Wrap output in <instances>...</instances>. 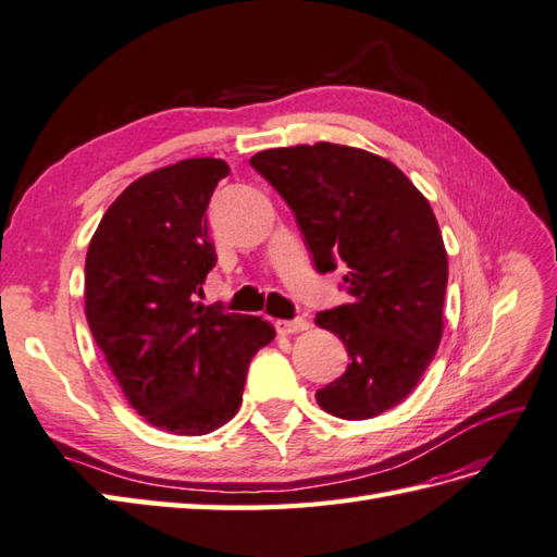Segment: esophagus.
<instances>
[{"label":"esophagus","instance_id":"34e87169","mask_svg":"<svg viewBox=\"0 0 557 557\" xmlns=\"http://www.w3.org/2000/svg\"><path fill=\"white\" fill-rule=\"evenodd\" d=\"M310 327V322L304 320V318H296V320H277L275 322V330L280 334H299L304 330Z\"/></svg>","mask_w":557,"mask_h":557}]
</instances>
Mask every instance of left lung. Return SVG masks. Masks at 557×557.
<instances>
[{"mask_svg":"<svg viewBox=\"0 0 557 557\" xmlns=\"http://www.w3.org/2000/svg\"><path fill=\"white\" fill-rule=\"evenodd\" d=\"M251 165L294 211L318 273L346 265L351 301L315 325L351 363L318 389L320 408L382 416L416 389L444 334L448 258L430 201L392 161L330 141L258 151Z\"/></svg>","mask_w":557,"mask_h":557,"instance_id":"8db88e82","label":"left lung"}]
</instances>
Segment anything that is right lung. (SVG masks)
<instances>
[{"mask_svg": "<svg viewBox=\"0 0 557 557\" xmlns=\"http://www.w3.org/2000/svg\"><path fill=\"white\" fill-rule=\"evenodd\" d=\"M230 173L220 159H185L123 189L89 242L85 315L92 337L141 418L199 436L235 418L270 322L197 299L215 265L209 209Z\"/></svg>", "mask_w": 557, "mask_h": 557, "instance_id": "add662e5", "label": "right lung"}]
</instances>
